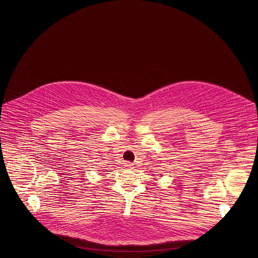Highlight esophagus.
Returning a JSON list of instances; mask_svg holds the SVG:
<instances>
[{
  "instance_id": "34e87169",
  "label": "esophagus",
  "mask_w": 258,
  "mask_h": 258,
  "mask_svg": "<svg viewBox=\"0 0 258 258\" xmlns=\"http://www.w3.org/2000/svg\"><path fill=\"white\" fill-rule=\"evenodd\" d=\"M127 164V165H126V166H130V167H132V168H133V164Z\"/></svg>"
}]
</instances>
